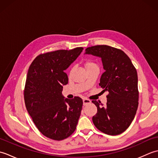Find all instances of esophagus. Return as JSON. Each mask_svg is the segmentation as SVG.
<instances>
[{
  "instance_id": "esophagus-1",
  "label": "esophagus",
  "mask_w": 158,
  "mask_h": 158,
  "mask_svg": "<svg viewBox=\"0 0 158 158\" xmlns=\"http://www.w3.org/2000/svg\"><path fill=\"white\" fill-rule=\"evenodd\" d=\"M83 105H87L88 104H89L90 102H91V101H90V100L88 99L84 98L83 100Z\"/></svg>"
}]
</instances>
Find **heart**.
<instances>
[{"mask_svg":"<svg viewBox=\"0 0 158 158\" xmlns=\"http://www.w3.org/2000/svg\"><path fill=\"white\" fill-rule=\"evenodd\" d=\"M85 66L86 69L88 70L90 68H92V67L98 66V65H97L94 62H93L92 60H88V61H86L85 62Z\"/></svg>","mask_w":158,"mask_h":158,"instance_id":"heart-1","label":"heart"}]
</instances>
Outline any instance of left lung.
Returning <instances> with one entry per match:
<instances>
[{
	"mask_svg": "<svg viewBox=\"0 0 158 158\" xmlns=\"http://www.w3.org/2000/svg\"><path fill=\"white\" fill-rule=\"evenodd\" d=\"M86 54L101 58L105 71L99 85L108 92L104 106L96 100L97 113L92 117L94 126L109 135L123 132L135 118L139 105L138 76L130 58L122 50L101 45L85 49Z\"/></svg>",
	"mask_w": 158,
	"mask_h": 158,
	"instance_id": "8db88e82",
	"label": "left lung"
}]
</instances>
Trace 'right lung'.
I'll return each mask as SVG.
<instances>
[{"label": "right lung", "instance_id": "obj_1", "mask_svg": "<svg viewBox=\"0 0 158 158\" xmlns=\"http://www.w3.org/2000/svg\"><path fill=\"white\" fill-rule=\"evenodd\" d=\"M83 49L41 53L28 69L23 91L26 109L38 130L52 140H62L71 135L81 115L82 99H64L62 91L69 81L64 70Z\"/></svg>", "mask_w": 158, "mask_h": 158}]
</instances>
